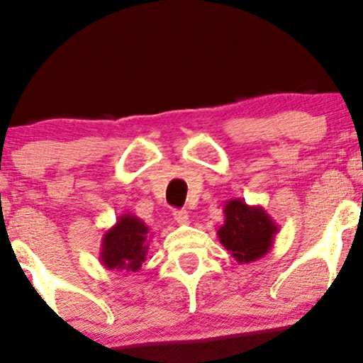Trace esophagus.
Returning <instances> with one entry per match:
<instances>
[{"mask_svg": "<svg viewBox=\"0 0 363 363\" xmlns=\"http://www.w3.org/2000/svg\"><path fill=\"white\" fill-rule=\"evenodd\" d=\"M174 220H176L177 223L181 225H186L187 222H189V213H187L186 210H174Z\"/></svg>", "mask_w": 363, "mask_h": 363, "instance_id": "34e87169", "label": "esophagus"}]
</instances>
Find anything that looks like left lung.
<instances>
[{
	"instance_id": "8db88e82",
	"label": "left lung",
	"mask_w": 363,
	"mask_h": 363,
	"mask_svg": "<svg viewBox=\"0 0 363 363\" xmlns=\"http://www.w3.org/2000/svg\"><path fill=\"white\" fill-rule=\"evenodd\" d=\"M225 220L216 230L220 244L240 264L261 259L272 251L280 227L259 205L249 206L244 199L225 201Z\"/></svg>"
}]
</instances>
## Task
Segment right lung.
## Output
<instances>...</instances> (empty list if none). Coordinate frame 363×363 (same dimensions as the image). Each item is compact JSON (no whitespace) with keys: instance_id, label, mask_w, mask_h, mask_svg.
Instances as JSON below:
<instances>
[{"instance_id":"right-lung-1","label":"right lung","mask_w":363,"mask_h":363,"mask_svg":"<svg viewBox=\"0 0 363 363\" xmlns=\"http://www.w3.org/2000/svg\"><path fill=\"white\" fill-rule=\"evenodd\" d=\"M150 227L133 213L121 215L102 237V266L116 272H138L150 249Z\"/></svg>"}]
</instances>
